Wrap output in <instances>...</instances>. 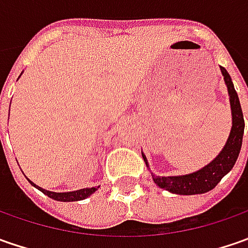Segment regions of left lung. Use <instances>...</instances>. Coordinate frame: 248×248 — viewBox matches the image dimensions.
Listing matches in <instances>:
<instances>
[{
	"mask_svg": "<svg viewBox=\"0 0 248 248\" xmlns=\"http://www.w3.org/2000/svg\"><path fill=\"white\" fill-rule=\"evenodd\" d=\"M219 70L224 76L225 85L228 88L231 111H232V128L229 132V137L226 139V143L222 150L218 153V156L214 160H211L207 166L197 170L195 172L174 176H160L150 172L155 184L158 187L168 190L171 193L190 196L202 195V193H207V192L213 190L215 186L219 184V181L233 168L234 163L239 157L244 134L243 111H242L240 100L237 96V92L234 90L229 73L226 72V69L222 66H219ZM142 157L149 168L148 158L143 153H142Z\"/></svg>",
	"mask_w": 248,
	"mask_h": 248,
	"instance_id": "obj_1",
	"label": "left lung"
}]
</instances>
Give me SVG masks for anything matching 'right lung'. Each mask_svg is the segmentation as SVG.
<instances>
[{"instance_id": "obj_1", "label": "right lung", "mask_w": 248, "mask_h": 248, "mask_svg": "<svg viewBox=\"0 0 248 248\" xmlns=\"http://www.w3.org/2000/svg\"><path fill=\"white\" fill-rule=\"evenodd\" d=\"M27 181H29L34 187H37L38 190H41L44 195H46L48 197L53 199V200H58V202H78V200H84V199H87V197L92 195V193H95V192L98 190V187H99V186H95V187H84V189L73 190V192H51V190L43 189L41 186H37L34 182H31L30 179H27Z\"/></svg>"}]
</instances>
